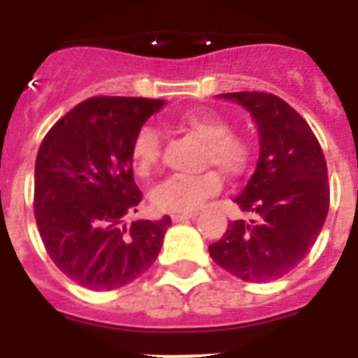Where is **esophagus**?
<instances>
[{"label":"esophagus","instance_id":"1","mask_svg":"<svg viewBox=\"0 0 358 358\" xmlns=\"http://www.w3.org/2000/svg\"><path fill=\"white\" fill-rule=\"evenodd\" d=\"M195 217V213H176L172 215L173 222H182V220H188V218Z\"/></svg>","mask_w":358,"mask_h":358}]
</instances>
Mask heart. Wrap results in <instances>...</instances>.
<instances>
[{
	"instance_id": "b5f03b06",
	"label": "heart",
	"mask_w": 358,
	"mask_h": 358,
	"mask_svg": "<svg viewBox=\"0 0 358 358\" xmlns=\"http://www.w3.org/2000/svg\"><path fill=\"white\" fill-rule=\"evenodd\" d=\"M164 125L202 141L201 169H215L229 179H236L248 172L252 159L251 141L248 136L229 131V123L222 116L210 113H186ZM159 159V134L156 129L141 127L131 147L134 172L140 177H148L157 170ZM215 170H208L195 177H170L152 189V206L164 213H192L222 188V179Z\"/></svg>"
}]
</instances>
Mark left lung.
Returning a JSON list of instances; mask_svg holds the SVG:
<instances>
[{"label":"left lung","mask_w":358,"mask_h":358,"mask_svg":"<svg viewBox=\"0 0 358 358\" xmlns=\"http://www.w3.org/2000/svg\"><path fill=\"white\" fill-rule=\"evenodd\" d=\"M220 96L251 110L260 131L256 170L235 202L256 220L229 222L210 256L227 273L252 283L280 280L308 255L330 208L327 159L294 107L267 91Z\"/></svg>","instance_id":"8db88e82"}]
</instances>
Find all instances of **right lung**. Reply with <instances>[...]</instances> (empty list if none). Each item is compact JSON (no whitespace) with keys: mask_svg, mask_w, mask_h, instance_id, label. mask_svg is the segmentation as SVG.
I'll use <instances>...</instances> for the list:
<instances>
[{"mask_svg":"<svg viewBox=\"0 0 358 358\" xmlns=\"http://www.w3.org/2000/svg\"><path fill=\"white\" fill-rule=\"evenodd\" d=\"M164 100L93 96L44 136L36 159L34 215L44 249L61 273L91 290H115L156 262L161 220L125 224L143 199L134 181V136Z\"/></svg>","mask_w":358,"mask_h":358,"instance_id":"1","label":"right lung"}]
</instances>
